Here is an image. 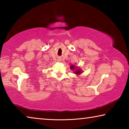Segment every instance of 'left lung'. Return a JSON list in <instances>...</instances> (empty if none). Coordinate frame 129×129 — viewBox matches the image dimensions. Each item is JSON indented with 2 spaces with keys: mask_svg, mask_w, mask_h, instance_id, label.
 <instances>
[{
  "mask_svg": "<svg viewBox=\"0 0 129 129\" xmlns=\"http://www.w3.org/2000/svg\"><path fill=\"white\" fill-rule=\"evenodd\" d=\"M71 69H73L74 68H75V67L73 66V65H71ZM81 71L80 70H78V71H75V73H77V74H80L81 73Z\"/></svg>",
  "mask_w": 129,
  "mask_h": 129,
  "instance_id": "1",
  "label": "left lung"
}]
</instances>
